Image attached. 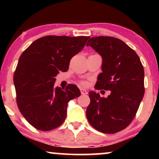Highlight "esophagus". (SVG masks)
Masks as SVG:
<instances>
[{"mask_svg": "<svg viewBox=\"0 0 159 159\" xmlns=\"http://www.w3.org/2000/svg\"><path fill=\"white\" fill-rule=\"evenodd\" d=\"M80 92H81L82 95H87V94H88V91H87L86 90H84V89H82V88L80 89Z\"/></svg>", "mask_w": 159, "mask_h": 159, "instance_id": "obj_1", "label": "esophagus"}]
</instances>
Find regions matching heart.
<instances>
[{"label":"heart","instance_id":"b5f03b06","mask_svg":"<svg viewBox=\"0 0 159 159\" xmlns=\"http://www.w3.org/2000/svg\"><path fill=\"white\" fill-rule=\"evenodd\" d=\"M80 84H81L82 86H87L88 84V82L87 81H84V80H82V81H80Z\"/></svg>","mask_w":159,"mask_h":159}]
</instances>
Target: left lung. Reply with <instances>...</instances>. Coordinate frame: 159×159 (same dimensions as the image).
I'll use <instances>...</instances> for the list:
<instances>
[{"label":"left lung","mask_w":159,"mask_h":159,"mask_svg":"<svg viewBox=\"0 0 159 159\" xmlns=\"http://www.w3.org/2000/svg\"><path fill=\"white\" fill-rule=\"evenodd\" d=\"M103 58L96 90H111L107 98L89 92L86 116L98 131L114 134L129 125L145 93L144 69L136 52L118 38L93 37L87 43Z\"/></svg>","instance_id":"left-lung-1"}]
</instances>
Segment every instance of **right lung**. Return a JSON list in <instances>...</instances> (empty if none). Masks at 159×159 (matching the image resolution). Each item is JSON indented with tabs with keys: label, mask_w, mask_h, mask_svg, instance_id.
Returning <instances> with one entry per match:
<instances>
[{
	"label": "right lung",
	"mask_w": 159,
	"mask_h": 159,
	"mask_svg": "<svg viewBox=\"0 0 159 159\" xmlns=\"http://www.w3.org/2000/svg\"><path fill=\"white\" fill-rule=\"evenodd\" d=\"M90 37L48 35L34 41L19 57L14 74L16 103L26 120L36 129L50 131L64 122L69 101L80 91L69 84L54 88L56 75L69 69L70 60Z\"/></svg>",
	"instance_id": "obj_1"
}]
</instances>
